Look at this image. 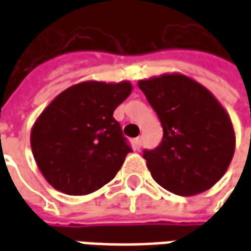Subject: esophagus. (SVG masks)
I'll return each instance as SVG.
<instances>
[{
	"mask_svg": "<svg viewBox=\"0 0 251 251\" xmlns=\"http://www.w3.org/2000/svg\"><path fill=\"white\" fill-rule=\"evenodd\" d=\"M141 144H142V137H137L136 140H134V147H136V149H140V148H141Z\"/></svg>",
	"mask_w": 251,
	"mask_h": 251,
	"instance_id": "1",
	"label": "esophagus"
}]
</instances>
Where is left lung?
I'll use <instances>...</instances> for the list:
<instances>
[{"label":"left lung","instance_id":"obj_1","mask_svg":"<svg viewBox=\"0 0 251 251\" xmlns=\"http://www.w3.org/2000/svg\"><path fill=\"white\" fill-rule=\"evenodd\" d=\"M161 122L164 137L144 158L153 180L169 192L192 196L215 185L235 151L231 118L208 88L172 72L138 80Z\"/></svg>","mask_w":251,"mask_h":251}]
</instances>
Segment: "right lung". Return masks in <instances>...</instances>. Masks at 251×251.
Here are the masks:
<instances>
[{
	"instance_id": "add662e5",
	"label": "right lung",
	"mask_w": 251,
	"mask_h": 251,
	"mask_svg": "<svg viewBox=\"0 0 251 251\" xmlns=\"http://www.w3.org/2000/svg\"><path fill=\"white\" fill-rule=\"evenodd\" d=\"M131 90L129 80H86L66 88L41 111L30 148L53 188L88 195L114 179L131 149L113 113Z\"/></svg>"
}]
</instances>
